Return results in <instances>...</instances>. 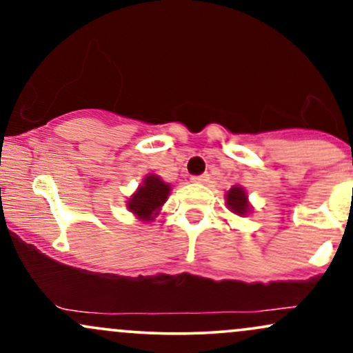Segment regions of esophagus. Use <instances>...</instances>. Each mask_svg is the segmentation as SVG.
I'll list each match as a JSON object with an SVG mask.
<instances>
[{
  "label": "esophagus",
  "instance_id": "esophagus-1",
  "mask_svg": "<svg viewBox=\"0 0 353 353\" xmlns=\"http://www.w3.org/2000/svg\"><path fill=\"white\" fill-rule=\"evenodd\" d=\"M190 181L196 182V184H205L209 181V174H201V176H192Z\"/></svg>",
  "mask_w": 353,
  "mask_h": 353
}]
</instances>
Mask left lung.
<instances>
[{"instance_id": "8db88e82", "label": "left lung", "mask_w": 353, "mask_h": 353, "mask_svg": "<svg viewBox=\"0 0 353 353\" xmlns=\"http://www.w3.org/2000/svg\"><path fill=\"white\" fill-rule=\"evenodd\" d=\"M225 202L230 212L237 214V216H247L250 212V204L247 199V192L241 185H234L225 196Z\"/></svg>"}]
</instances>
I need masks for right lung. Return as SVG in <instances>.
I'll use <instances>...</instances> for the list:
<instances>
[{"instance_id": "add662e5", "label": "right lung", "mask_w": 353, "mask_h": 353, "mask_svg": "<svg viewBox=\"0 0 353 353\" xmlns=\"http://www.w3.org/2000/svg\"><path fill=\"white\" fill-rule=\"evenodd\" d=\"M169 192H171V185L165 184L159 176L149 174L144 177L143 184L137 188L136 192L129 197L128 209L141 221H154L164 202L168 201Z\"/></svg>"}]
</instances>
